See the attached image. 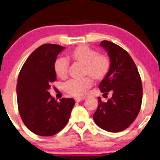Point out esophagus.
I'll list each match as a JSON object with an SVG mask.
<instances>
[{"instance_id":"1","label":"esophagus","mask_w":160,"mask_h":160,"mask_svg":"<svg viewBox=\"0 0 160 160\" xmlns=\"http://www.w3.org/2000/svg\"><path fill=\"white\" fill-rule=\"evenodd\" d=\"M84 100H85L84 98H76L75 99V101H76V102H80V101H82Z\"/></svg>"}]
</instances>
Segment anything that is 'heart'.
I'll list each match as a JSON object with an SVG mask.
<instances>
[{
    "mask_svg": "<svg viewBox=\"0 0 160 160\" xmlns=\"http://www.w3.org/2000/svg\"><path fill=\"white\" fill-rule=\"evenodd\" d=\"M68 58L75 62L84 65L83 75H88L94 80L101 81L107 77L111 68L110 58L105 55L99 54L95 49L87 45H80L68 52ZM54 72L62 79L67 77L68 64L63 58L56 59L54 63ZM92 81L90 78L82 80H70L64 85V89L68 94L73 97H83L92 87Z\"/></svg>",
    "mask_w": 160,
    "mask_h": 160,
    "instance_id": "b5f03b06",
    "label": "heart"
}]
</instances>
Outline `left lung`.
Masks as SVG:
<instances>
[{"label":"left lung","instance_id":"left-lung-1","mask_svg":"<svg viewBox=\"0 0 160 160\" xmlns=\"http://www.w3.org/2000/svg\"><path fill=\"white\" fill-rule=\"evenodd\" d=\"M111 62V71L99 84L104 95L112 97L107 102L98 98V106L93 114L94 121L101 129L117 133L125 130L134 121L141 108L142 87L138 69L131 56L117 44L103 40Z\"/></svg>","mask_w":160,"mask_h":160}]
</instances>
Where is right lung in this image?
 I'll return each mask as SVG.
<instances>
[{"label":"right lung","mask_w":160,"mask_h":160,"mask_svg":"<svg viewBox=\"0 0 160 160\" xmlns=\"http://www.w3.org/2000/svg\"><path fill=\"white\" fill-rule=\"evenodd\" d=\"M65 47L56 44L39 46L27 58L19 73L17 97L20 118L35 134L49 137L59 133L69 120L73 98L57 102L49 89L56 80L54 63Z\"/></svg>","instance_id":"right-lung-1"}]
</instances>
